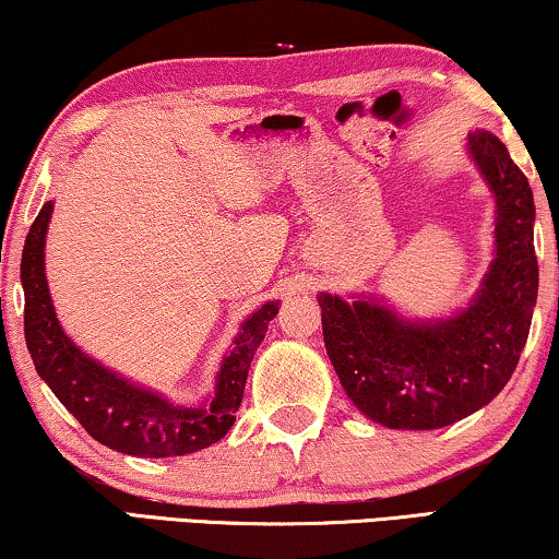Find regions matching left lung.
Returning a JSON list of instances; mask_svg holds the SVG:
<instances>
[{
    "label": "left lung",
    "instance_id": "left-lung-1",
    "mask_svg": "<svg viewBox=\"0 0 559 559\" xmlns=\"http://www.w3.org/2000/svg\"><path fill=\"white\" fill-rule=\"evenodd\" d=\"M468 153L497 197V257L468 310L406 322L373 299L318 295L325 347L347 399L388 428L428 431L487 406L527 343L539 285L535 199L497 135L468 133Z\"/></svg>",
    "mask_w": 559,
    "mask_h": 559
}]
</instances>
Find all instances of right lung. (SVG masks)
I'll use <instances>...</instances> for the list:
<instances>
[{
    "mask_svg": "<svg viewBox=\"0 0 559 559\" xmlns=\"http://www.w3.org/2000/svg\"><path fill=\"white\" fill-rule=\"evenodd\" d=\"M50 214L52 201H47L24 241L20 277L24 287V340L37 373L52 388L58 401L95 441L120 454L183 456L224 439L245 399L249 366L280 302L262 305L241 325V333L222 362L214 399L206 406H174L160 395L110 373L62 333L45 280V234Z\"/></svg>",
    "mask_w": 559,
    "mask_h": 559,
    "instance_id": "right-lung-1",
    "label": "right lung"
}]
</instances>
